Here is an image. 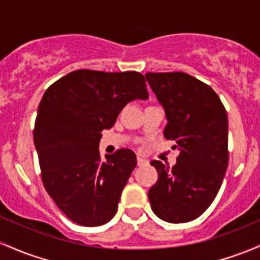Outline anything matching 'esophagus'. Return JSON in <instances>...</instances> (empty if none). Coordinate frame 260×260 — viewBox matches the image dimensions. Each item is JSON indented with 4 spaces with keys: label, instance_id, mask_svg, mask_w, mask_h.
Returning a JSON list of instances; mask_svg holds the SVG:
<instances>
[{
    "label": "esophagus",
    "instance_id": "1",
    "mask_svg": "<svg viewBox=\"0 0 260 260\" xmlns=\"http://www.w3.org/2000/svg\"><path fill=\"white\" fill-rule=\"evenodd\" d=\"M137 164H138L139 167H142V165L147 164V160H145V159H143V158H141V156H137Z\"/></svg>",
    "mask_w": 260,
    "mask_h": 260
}]
</instances>
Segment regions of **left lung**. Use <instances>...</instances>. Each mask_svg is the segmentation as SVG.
Here are the masks:
<instances>
[{"label":"left lung","mask_w":260,"mask_h":260,"mask_svg":"<svg viewBox=\"0 0 260 260\" xmlns=\"http://www.w3.org/2000/svg\"><path fill=\"white\" fill-rule=\"evenodd\" d=\"M145 78L165 111L164 137L180 150L172 169L150 161L158 172L148 192L150 206L162 221L190 222L209 209L226 174V108L209 85L185 73H147Z\"/></svg>","instance_id":"obj_1"}]
</instances>
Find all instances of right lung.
<instances>
[{
	"instance_id": "obj_1",
	"label": "right lung",
	"mask_w": 260,
	"mask_h": 260,
	"mask_svg": "<svg viewBox=\"0 0 260 260\" xmlns=\"http://www.w3.org/2000/svg\"><path fill=\"white\" fill-rule=\"evenodd\" d=\"M137 71L75 70L43 95L33 138L45 190L67 217L80 226L107 223L137 165L131 149L101 160V132L110 129L128 102L147 100Z\"/></svg>"
}]
</instances>
